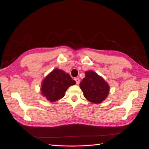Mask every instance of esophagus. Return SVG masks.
<instances>
[{"label": "esophagus", "mask_w": 149, "mask_h": 149, "mask_svg": "<svg viewBox=\"0 0 149 149\" xmlns=\"http://www.w3.org/2000/svg\"><path fill=\"white\" fill-rule=\"evenodd\" d=\"M74 81H76V84H79V82H80V80L78 78H74Z\"/></svg>", "instance_id": "1"}]
</instances>
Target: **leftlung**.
<instances>
[{"instance_id": "obj_1", "label": "left lung", "mask_w": 149, "mask_h": 149, "mask_svg": "<svg viewBox=\"0 0 149 149\" xmlns=\"http://www.w3.org/2000/svg\"><path fill=\"white\" fill-rule=\"evenodd\" d=\"M79 86L85 98L94 104L104 101L109 92V84L93 71L85 72V78Z\"/></svg>"}]
</instances>
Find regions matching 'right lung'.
<instances>
[{
    "instance_id": "1",
    "label": "right lung",
    "mask_w": 149,
    "mask_h": 149,
    "mask_svg": "<svg viewBox=\"0 0 149 149\" xmlns=\"http://www.w3.org/2000/svg\"><path fill=\"white\" fill-rule=\"evenodd\" d=\"M75 83L69 74L56 68L43 79L41 93L47 100L55 102L63 97L67 89Z\"/></svg>"
}]
</instances>
